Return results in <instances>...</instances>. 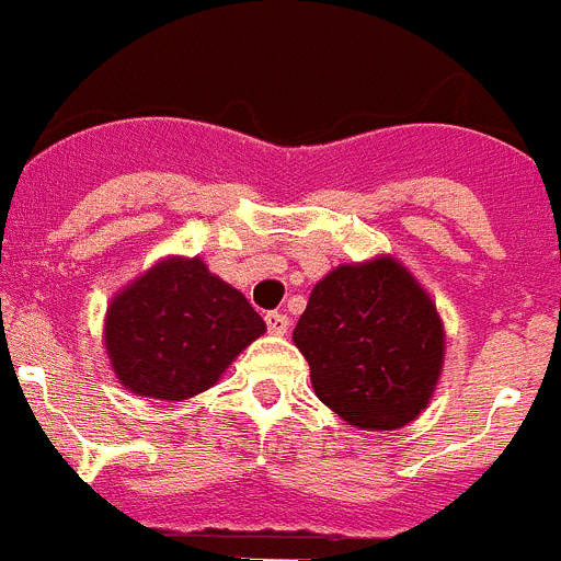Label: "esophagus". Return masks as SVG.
I'll list each match as a JSON object with an SVG mask.
<instances>
[{
  "instance_id": "1",
  "label": "esophagus",
  "mask_w": 561,
  "mask_h": 561,
  "mask_svg": "<svg viewBox=\"0 0 561 561\" xmlns=\"http://www.w3.org/2000/svg\"><path fill=\"white\" fill-rule=\"evenodd\" d=\"M264 321H267V330L273 332V335H286L288 332V316L280 313V310H270V313L264 316Z\"/></svg>"
}]
</instances>
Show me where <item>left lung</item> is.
<instances>
[{
  "label": "left lung",
  "instance_id": "1",
  "mask_svg": "<svg viewBox=\"0 0 561 561\" xmlns=\"http://www.w3.org/2000/svg\"><path fill=\"white\" fill-rule=\"evenodd\" d=\"M294 343L319 401L365 431L412 423L445 359L436 305L390 256L343 264L316 283Z\"/></svg>",
  "mask_w": 561,
  "mask_h": 561
}]
</instances>
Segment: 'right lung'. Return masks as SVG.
Wrapping results in <instances>:
<instances>
[{"label":"right lung","instance_id":"1","mask_svg":"<svg viewBox=\"0 0 561 561\" xmlns=\"http://www.w3.org/2000/svg\"><path fill=\"white\" fill-rule=\"evenodd\" d=\"M264 319L198 259H169L125 288L105 316V348L127 390L185 401L209 390L256 341Z\"/></svg>","mask_w":561,"mask_h":561}]
</instances>
